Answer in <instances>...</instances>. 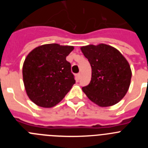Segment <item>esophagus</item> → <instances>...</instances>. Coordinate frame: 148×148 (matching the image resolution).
<instances>
[{
  "label": "esophagus",
  "instance_id": "obj_1",
  "mask_svg": "<svg viewBox=\"0 0 148 148\" xmlns=\"http://www.w3.org/2000/svg\"><path fill=\"white\" fill-rule=\"evenodd\" d=\"M81 77H82L81 73H78V74H77V78H78V80H80Z\"/></svg>",
  "mask_w": 148,
  "mask_h": 148
}]
</instances>
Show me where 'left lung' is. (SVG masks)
Listing matches in <instances>:
<instances>
[{
  "mask_svg": "<svg viewBox=\"0 0 148 148\" xmlns=\"http://www.w3.org/2000/svg\"><path fill=\"white\" fill-rule=\"evenodd\" d=\"M92 68L90 84L82 87L92 102L100 107L114 105L126 95L132 73L129 63L116 48L101 44L81 48Z\"/></svg>",
  "mask_w": 148,
  "mask_h": 148,
  "instance_id": "1",
  "label": "left lung"
}]
</instances>
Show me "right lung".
Here are the masks:
<instances>
[{
	"label": "right lung",
	"instance_id": "add662e5",
	"mask_svg": "<svg viewBox=\"0 0 148 148\" xmlns=\"http://www.w3.org/2000/svg\"><path fill=\"white\" fill-rule=\"evenodd\" d=\"M72 46L49 44L38 47L27 56L23 79L27 95L35 104L52 108L59 103L75 83L66 57Z\"/></svg>",
	"mask_w": 148,
	"mask_h": 148
}]
</instances>
